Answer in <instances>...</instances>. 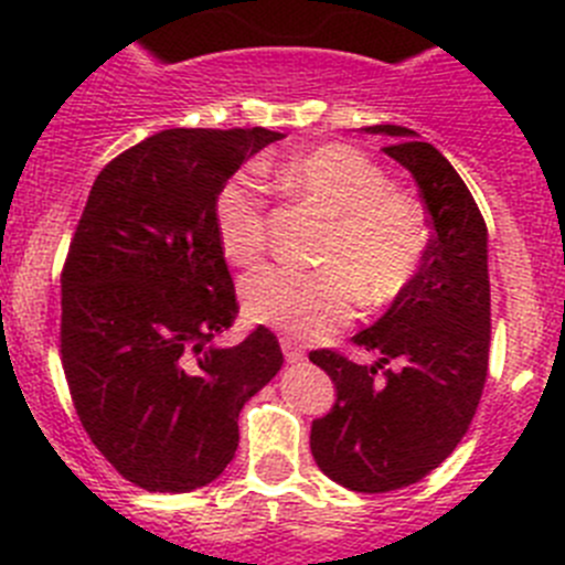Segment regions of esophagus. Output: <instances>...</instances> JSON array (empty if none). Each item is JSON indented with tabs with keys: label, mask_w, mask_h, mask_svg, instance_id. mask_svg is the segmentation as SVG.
I'll use <instances>...</instances> for the list:
<instances>
[{
	"label": "esophagus",
	"mask_w": 565,
	"mask_h": 565,
	"mask_svg": "<svg viewBox=\"0 0 565 565\" xmlns=\"http://www.w3.org/2000/svg\"><path fill=\"white\" fill-rule=\"evenodd\" d=\"M281 352L284 358H287V363H298V360H303V349L295 343L292 338H281Z\"/></svg>",
	"instance_id": "obj_1"
}]
</instances>
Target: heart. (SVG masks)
I'll list each match as a JSON object with an SVG mask.
<instances>
[{"label": "heart", "mask_w": 565, "mask_h": 565, "mask_svg": "<svg viewBox=\"0 0 565 565\" xmlns=\"http://www.w3.org/2000/svg\"><path fill=\"white\" fill-rule=\"evenodd\" d=\"M278 180L332 216L320 270L264 267L242 281L247 320L298 338H320L352 320L360 292L383 307L405 292L428 250V222L411 196L391 191L377 162L354 146L327 143L276 169ZM222 256L250 267L267 247L262 185L250 171L227 177L213 196Z\"/></svg>", "instance_id": "1"}]
</instances>
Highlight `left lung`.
I'll return each mask as SVG.
<instances>
[{"label": "left lung", "mask_w": 565, "mask_h": 565, "mask_svg": "<svg viewBox=\"0 0 565 565\" xmlns=\"http://www.w3.org/2000/svg\"><path fill=\"white\" fill-rule=\"evenodd\" d=\"M365 131L391 137L383 151L419 185L434 236L405 292L352 338L374 363L309 352L338 391L332 411L312 422L309 447L338 484L391 492L454 454L479 408L490 360L487 225L465 180L416 131L391 124Z\"/></svg>", "instance_id": "1"}]
</instances>
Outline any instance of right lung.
<instances>
[{"instance_id":"1","label":"right lung","mask_w":565,"mask_h":565,"mask_svg":"<svg viewBox=\"0 0 565 565\" xmlns=\"http://www.w3.org/2000/svg\"><path fill=\"white\" fill-rule=\"evenodd\" d=\"M284 135L166 129L93 182L61 273V363L93 445L131 484L191 492L238 447V411L278 374L253 329L231 349L236 289L213 231L227 177Z\"/></svg>"}]
</instances>
